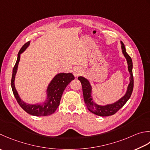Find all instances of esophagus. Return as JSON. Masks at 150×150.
<instances>
[{
    "instance_id": "obj_1",
    "label": "esophagus",
    "mask_w": 150,
    "mask_h": 150,
    "mask_svg": "<svg viewBox=\"0 0 150 150\" xmlns=\"http://www.w3.org/2000/svg\"><path fill=\"white\" fill-rule=\"evenodd\" d=\"M82 73H83V70H82L81 68H79V67H76V68L73 69V75H74L75 77H77L79 75H80Z\"/></svg>"
}]
</instances>
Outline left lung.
<instances>
[{
    "label": "left lung",
    "instance_id": "obj_1",
    "mask_svg": "<svg viewBox=\"0 0 150 150\" xmlns=\"http://www.w3.org/2000/svg\"><path fill=\"white\" fill-rule=\"evenodd\" d=\"M121 47L122 50L123 54L126 58L128 65V71L130 73L129 77V84L127 86V91H126L125 94L120 98L118 101L112 104H108L106 105H98L93 101V99L92 97V86H91L90 82L86 79L83 77H79L78 79L81 81L83 88V93L84 100L86 107L91 112L96 114L100 116H108L113 115L116 112L121 108L126 103L129 99L130 98L131 93L133 92V62L132 59L126 52L125 47L124 43L121 42Z\"/></svg>",
    "mask_w": 150,
    "mask_h": 150
}]
</instances>
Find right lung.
Returning <instances> with one entry per match:
<instances>
[{
  "label": "right lung",
  "mask_w": 150,
  "mask_h": 150,
  "mask_svg": "<svg viewBox=\"0 0 150 150\" xmlns=\"http://www.w3.org/2000/svg\"><path fill=\"white\" fill-rule=\"evenodd\" d=\"M29 45H30V42L26 43L20 49L19 53L17 54V59L15 66L13 67L12 77H11V89H12L13 95L17 103L25 112L36 116H45L51 115L55 112L58 107L59 106L60 99L64 90L70 82L75 79V77L71 73H58L52 79L51 83L48 85L46 90L47 98L45 101L40 103L28 104L22 101L18 94V92L16 89V87H15L14 82L20 60L21 54L25 51Z\"/></svg>",
  "instance_id": "1"
}]
</instances>
